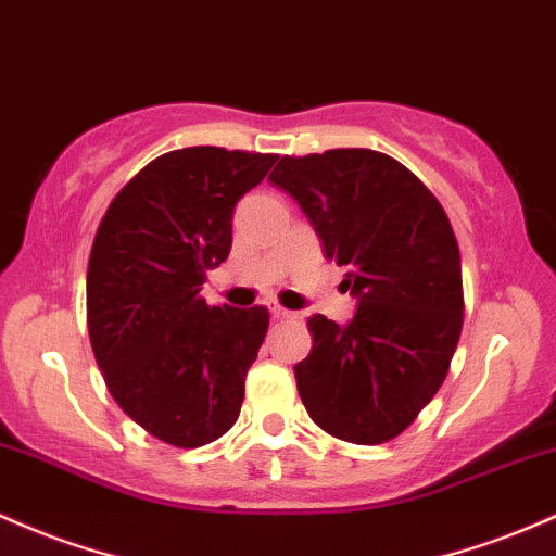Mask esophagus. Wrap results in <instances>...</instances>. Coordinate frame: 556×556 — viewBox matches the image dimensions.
Returning a JSON list of instances; mask_svg holds the SVG:
<instances>
[{
  "label": "esophagus",
  "instance_id": "esophagus-1",
  "mask_svg": "<svg viewBox=\"0 0 556 556\" xmlns=\"http://www.w3.org/2000/svg\"><path fill=\"white\" fill-rule=\"evenodd\" d=\"M268 311H271L274 319H298V311H290V308H282V306H268Z\"/></svg>",
  "mask_w": 556,
  "mask_h": 556
}]
</instances>
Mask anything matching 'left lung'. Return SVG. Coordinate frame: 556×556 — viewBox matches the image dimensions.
<instances>
[{
	"mask_svg": "<svg viewBox=\"0 0 556 556\" xmlns=\"http://www.w3.org/2000/svg\"><path fill=\"white\" fill-rule=\"evenodd\" d=\"M268 181L301 205L356 298L348 325L308 319L303 406L340 441L386 443L430 404L459 343L462 258L446 211L399 161L362 148L282 157Z\"/></svg>",
	"mask_w": 556,
	"mask_h": 556,
	"instance_id": "obj_1",
	"label": "left lung"
}]
</instances>
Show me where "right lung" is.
<instances>
[{"label":"right lung","instance_id":"add662e5","mask_svg":"<svg viewBox=\"0 0 556 556\" xmlns=\"http://www.w3.org/2000/svg\"><path fill=\"white\" fill-rule=\"evenodd\" d=\"M277 155L185 148L115 194L89 255V340L110 395L179 448L216 441L240 417L268 329L264 306H208L205 271L231 250V213Z\"/></svg>","mask_w":556,"mask_h":556}]
</instances>
